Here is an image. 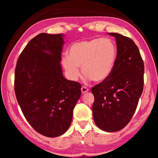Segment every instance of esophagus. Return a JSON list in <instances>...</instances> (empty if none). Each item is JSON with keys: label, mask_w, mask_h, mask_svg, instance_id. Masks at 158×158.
I'll return each instance as SVG.
<instances>
[{"label": "esophagus", "mask_w": 158, "mask_h": 158, "mask_svg": "<svg viewBox=\"0 0 158 158\" xmlns=\"http://www.w3.org/2000/svg\"><path fill=\"white\" fill-rule=\"evenodd\" d=\"M81 90L82 94H85V93H87L88 91H89V89H88V88H86L85 86H82Z\"/></svg>", "instance_id": "esophagus-1"}]
</instances>
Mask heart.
Returning a JSON list of instances; mask_svg holds the SVG:
<instances>
[{
  "label": "heart",
  "mask_w": 158,
  "mask_h": 158,
  "mask_svg": "<svg viewBox=\"0 0 158 158\" xmlns=\"http://www.w3.org/2000/svg\"><path fill=\"white\" fill-rule=\"evenodd\" d=\"M118 50L115 42L109 38H95L74 43L69 55L62 57V64L69 78L77 81L81 66L85 80L102 82L107 79L114 71Z\"/></svg>",
  "instance_id": "1"
}]
</instances>
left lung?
Returning a JSON list of instances; mask_svg holds the SVG:
<instances>
[{
  "instance_id": "8db88e82",
  "label": "left lung",
  "mask_w": 158,
  "mask_h": 158,
  "mask_svg": "<svg viewBox=\"0 0 158 158\" xmlns=\"http://www.w3.org/2000/svg\"><path fill=\"white\" fill-rule=\"evenodd\" d=\"M109 35L116 38L117 59L111 76L92 88V110L96 125L114 132L126 126L135 114L143 91L144 65L132 40L118 33Z\"/></svg>"
}]
</instances>
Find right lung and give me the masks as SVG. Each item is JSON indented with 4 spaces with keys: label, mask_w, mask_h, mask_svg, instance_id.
<instances>
[{
    "label": "right lung",
    "mask_w": 158,
    "mask_h": 158,
    "mask_svg": "<svg viewBox=\"0 0 158 158\" xmlns=\"http://www.w3.org/2000/svg\"><path fill=\"white\" fill-rule=\"evenodd\" d=\"M64 36L37 35L23 49L15 69V91L22 113L35 130L48 137L68 130L81 94V84L63 74Z\"/></svg>",
    "instance_id": "add662e5"
}]
</instances>
